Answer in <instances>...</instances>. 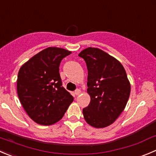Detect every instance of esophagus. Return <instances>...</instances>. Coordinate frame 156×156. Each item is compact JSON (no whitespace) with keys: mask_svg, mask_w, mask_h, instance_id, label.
<instances>
[{"mask_svg":"<svg viewBox=\"0 0 156 156\" xmlns=\"http://www.w3.org/2000/svg\"><path fill=\"white\" fill-rule=\"evenodd\" d=\"M75 94L78 96V95H79L80 94H81V90H80V89H77V90H75Z\"/></svg>","mask_w":156,"mask_h":156,"instance_id":"esophagus-1","label":"esophagus"}]
</instances>
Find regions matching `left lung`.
<instances>
[{
	"label": "left lung",
	"mask_w": 156,
	"mask_h": 156,
	"mask_svg": "<svg viewBox=\"0 0 156 156\" xmlns=\"http://www.w3.org/2000/svg\"><path fill=\"white\" fill-rule=\"evenodd\" d=\"M87 68V89L90 101L83 109L85 121L95 128L110 126L123 111L130 83L121 63L98 48L88 47L78 54Z\"/></svg>",
	"instance_id": "left-lung-1"
}]
</instances>
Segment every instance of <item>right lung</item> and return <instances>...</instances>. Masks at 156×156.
<instances>
[{"label":"right lung","mask_w":156,"mask_h":156,"mask_svg":"<svg viewBox=\"0 0 156 156\" xmlns=\"http://www.w3.org/2000/svg\"><path fill=\"white\" fill-rule=\"evenodd\" d=\"M72 52L49 47L24 63L18 72L20 101L36 123L49 126L61 120L74 98L62 87L59 75L62 60Z\"/></svg>","instance_id":"right-lung-1"}]
</instances>
